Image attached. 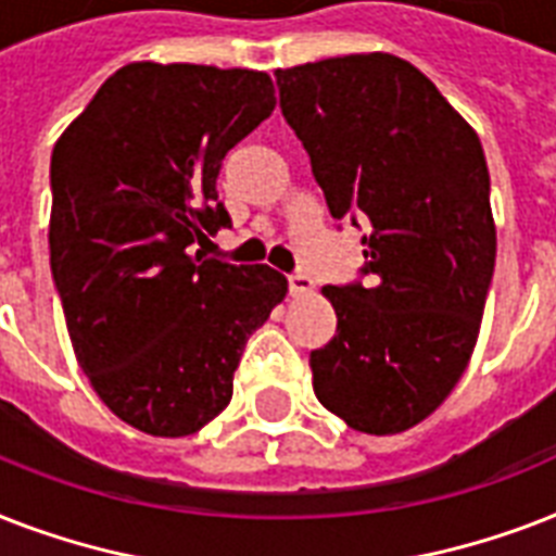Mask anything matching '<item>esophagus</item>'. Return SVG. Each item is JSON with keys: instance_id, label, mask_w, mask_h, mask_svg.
<instances>
[{"instance_id": "esophagus-1", "label": "esophagus", "mask_w": 556, "mask_h": 556, "mask_svg": "<svg viewBox=\"0 0 556 556\" xmlns=\"http://www.w3.org/2000/svg\"><path fill=\"white\" fill-rule=\"evenodd\" d=\"M312 288H314V279L308 277V274H303V270H294V274H288V291H291V296L308 294Z\"/></svg>"}]
</instances>
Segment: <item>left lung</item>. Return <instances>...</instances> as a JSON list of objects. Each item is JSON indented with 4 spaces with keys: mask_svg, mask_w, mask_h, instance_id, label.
Returning <instances> with one entry per match:
<instances>
[{
    "mask_svg": "<svg viewBox=\"0 0 556 556\" xmlns=\"http://www.w3.org/2000/svg\"><path fill=\"white\" fill-rule=\"evenodd\" d=\"M274 77L329 213L366 230L361 277L323 288L338 334L308 357L314 395L352 430H409L450 395L479 338L496 262L482 143L401 56H331Z\"/></svg>",
    "mask_w": 556,
    "mask_h": 556,
    "instance_id": "obj_1",
    "label": "left lung"
}]
</instances>
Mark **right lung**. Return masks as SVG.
Returning <instances> with one entry per match:
<instances>
[{
  "instance_id": "1",
  "label": "right lung",
  "mask_w": 556,
  "mask_h": 556,
  "mask_svg": "<svg viewBox=\"0 0 556 556\" xmlns=\"http://www.w3.org/2000/svg\"><path fill=\"white\" fill-rule=\"evenodd\" d=\"M274 106L265 72L129 63L54 147L48 244L74 355L150 435H190L230 404L244 343L288 291L268 265L192 253L230 225L218 169Z\"/></svg>"
}]
</instances>
